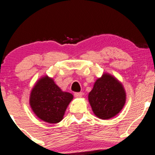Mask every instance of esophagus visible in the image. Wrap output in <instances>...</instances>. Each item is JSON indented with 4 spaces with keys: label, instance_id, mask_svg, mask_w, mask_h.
<instances>
[{
    "label": "esophagus",
    "instance_id": "34e87169",
    "mask_svg": "<svg viewBox=\"0 0 155 155\" xmlns=\"http://www.w3.org/2000/svg\"><path fill=\"white\" fill-rule=\"evenodd\" d=\"M74 96L76 97H81L82 96V92H76V93L74 94Z\"/></svg>",
    "mask_w": 155,
    "mask_h": 155
}]
</instances>
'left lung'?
<instances>
[{
    "label": "left lung",
    "mask_w": 155,
    "mask_h": 155,
    "mask_svg": "<svg viewBox=\"0 0 155 155\" xmlns=\"http://www.w3.org/2000/svg\"><path fill=\"white\" fill-rule=\"evenodd\" d=\"M125 100L122 85L107 73L96 81L88 94L94 113L101 119H109L116 115L122 109Z\"/></svg>",
    "instance_id": "obj_1"
}]
</instances>
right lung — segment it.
<instances>
[{"label":"right lung","mask_w":155,"mask_h":155,"mask_svg":"<svg viewBox=\"0 0 155 155\" xmlns=\"http://www.w3.org/2000/svg\"><path fill=\"white\" fill-rule=\"evenodd\" d=\"M73 97L72 94L63 92L53 79L45 76L31 91L30 104L39 118L55 124L63 119L65 110Z\"/></svg>","instance_id":"1"}]
</instances>
